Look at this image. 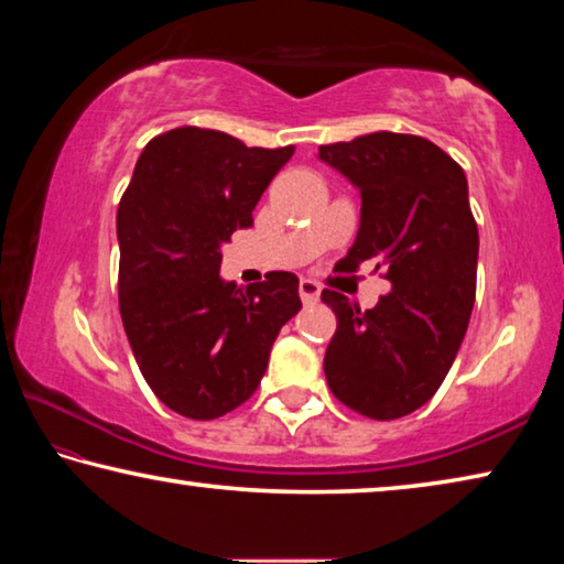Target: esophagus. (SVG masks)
Here are the masks:
<instances>
[{"label": "esophagus", "instance_id": "34e87169", "mask_svg": "<svg viewBox=\"0 0 564 564\" xmlns=\"http://www.w3.org/2000/svg\"><path fill=\"white\" fill-rule=\"evenodd\" d=\"M299 293H301V301L306 303V306H311V303H316L321 299V285L311 279H301Z\"/></svg>", "mask_w": 564, "mask_h": 564}]
</instances>
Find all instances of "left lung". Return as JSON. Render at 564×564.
<instances>
[{
    "instance_id": "1",
    "label": "left lung",
    "mask_w": 564,
    "mask_h": 564,
    "mask_svg": "<svg viewBox=\"0 0 564 564\" xmlns=\"http://www.w3.org/2000/svg\"><path fill=\"white\" fill-rule=\"evenodd\" d=\"M318 158L361 191L344 268L377 261L391 283L369 311L338 291L321 293L338 321L326 381L348 409L391 422L436 394L467 334L479 253L467 175L432 140L389 130L321 145Z\"/></svg>"
}]
</instances>
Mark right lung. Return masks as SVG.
<instances>
[{
  "mask_svg": "<svg viewBox=\"0 0 564 564\" xmlns=\"http://www.w3.org/2000/svg\"><path fill=\"white\" fill-rule=\"evenodd\" d=\"M293 150L183 124L148 142L124 187L122 326L148 387L181 416L210 422L253 397L275 336L301 311L296 273L271 271L248 289L218 275L220 246L253 223Z\"/></svg>",
  "mask_w": 564,
  "mask_h": 564,
  "instance_id": "obj_1",
  "label": "right lung"
}]
</instances>
